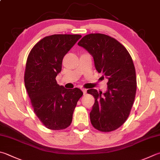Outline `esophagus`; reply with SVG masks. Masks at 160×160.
I'll use <instances>...</instances> for the list:
<instances>
[{
    "label": "esophagus",
    "mask_w": 160,
    "mask_h": 160,
    "mask_svg": "<svg viewBox=\"0 0 160 160\" xmlns=\"http://www.w3.org/2000/svg\"><path fill=\"white\" fill-rule=\"evenodd\" d=\"M81 90H82L83 95H85L86 93V92H87V90L85 89V88H81Z\"/></svg>",
    "instance_id": "obj_1"
}]
</instances>
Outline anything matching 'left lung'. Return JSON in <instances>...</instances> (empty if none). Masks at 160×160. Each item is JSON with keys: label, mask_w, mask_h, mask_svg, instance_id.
Masks as SVG:
<instances>
[{"label": "left lung", "mask_w": 160, "mask_h": 160, "mask_svg": "<svg viewBox=\"0 0 160 160\" xmlns=\"http://www.w3.org/2000/svg\"><path fill=\"white\" fill-rule=\"evenodd\" d=\"M78 45L91 54L96 70L108 80L106 92L87 90L95 98L90 113L91 124L101 132L115 130L128 119L136 95V72L132 57L116 39L101 33L84 36Z\"/></svg>", "instance_id": "8db88e82"}]
</instances>
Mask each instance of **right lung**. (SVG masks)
I'll return each instance as SVG.
<instances>
[{"instance_id":"1","label":"right lung","mask_w":160,"mask_h":160,"mask_svg":"<svg viewBox=\"0 0 160 160\" xmlns=\"http://www.w3.org/2000/svg\"><path fill=\"white\" fill-rule=\"evenodd\" d=\"M80 35L47 36L32 47L26 65L24 83L36 116L48 129L61 130L70 125L79 88H65L56 77L62 70V59Z\"/></svg>"}]
</instances>
